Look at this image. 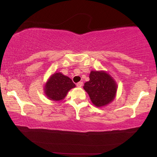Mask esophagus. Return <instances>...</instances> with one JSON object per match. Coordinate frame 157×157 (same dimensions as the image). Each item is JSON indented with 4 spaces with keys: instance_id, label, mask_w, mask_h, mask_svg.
I'll use <instances>...</instances> for the list:
<instances>
[{
    "instance_id": "34e87169",
    "label": "esophagus",
    "mask_w": 157,
    "mask_h": 157,
    "mask_svg": "<svg viewBox=\"0 0 157 157\" xmlns=\"http://www.w3.org/2000/svg\"><path fill=\"white\" fill-rule=\"evenodd\" d=\"M82 85H83V82H79L78 83H77V86H78V87H79V88L82 86Z\"/></svg>"
}]
</instances>
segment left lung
Listing matches in <instances>:
<instances>
[{"instance_id": "left-lung-1", "label": "left lung", "mask_w": 157, "mask_h": 157, "mask_svg": "<svg viewBox=\"0 0 157 157\" xmlns=\"http://www.w3.org/2000/svg\"><path fill=\"white\" fill-rule=\"evenodd\" d=\"M89 78L83 88L89 94L93 104L97 107H102L112 102L118 89L112 77L105 71H91Z\"/></svg>"}]
</instances>
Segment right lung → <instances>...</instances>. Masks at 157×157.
Wrapping results in <instances>:
<instances>
[{"label": "right lung", "instance_id": "right-lung-1", "mask_svg": "<svg viewBox=\"0 0 157 157\" xmlns=\"http://www.w3.org/2000/svg\"><path fill=\"white\" fill-rule=\"evenodd\" d=\"M75 86L70 78L58 72L52 74L48 79L44 91L49 100L57 102L64 99L68 92Z\"/></svg>", "mask_w": 157, "mask_h": 157}]
</instances>
